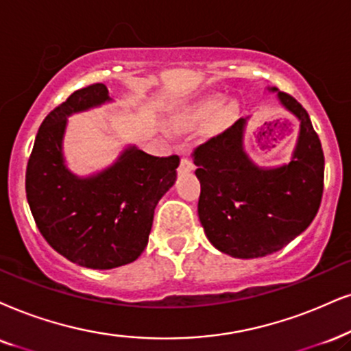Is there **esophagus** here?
Masks as SVG:
<instances>
[{"label":"esophagus","instance_id":"34e87169","mask_svg":"<svg viewBox=\"0 0 351 351\" xmlns=\"http://www.w3.org/2000/svg\"><path fill=\"white\" fill-rule=\"evenodd\" d=\"M193 170H194L193 162L188 160V158H181V163H180V171H181V173H191Z\"/></svg>","mask_w":351,"mask_h":351}]
</instances>
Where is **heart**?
Returning a JSON list of instances; mask_svg holds the SVG:
<instances>
[{
    "instance_id": "heart-1",
    "label": "heart",
    "mask_w": 351,
    "mask_h": 351,
    "mask_svg": "<svg viewBox=\"0 0 351 351\" xmlns=\"http://www.w3.org/2000/svg\"><path fill=\"white\" fill-rule=\"evenodd\" d=\"M238 114V105L232 99L221 100L219 94L202 97L184 106L173 118V126L180 131H191L204 124L207 134H220L230 128Z\"/></svg>"
}]
</instances>
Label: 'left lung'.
Masks as SVG:
<instances>
[{
  "label": "left lung",
  "mask_w": 351,
  "mask_h": 351,
  "mask_svg": "<svg viewBox=\"0 0 351 351\" xmlns=\"http://www.w3.org/2000/svg\"><path fill=\"white\" fill-rule=\"evenodd\" d=\"M267 90L300 121L290 160L277 167L254 163L245 149L250 118L194 150L199 220L208 241L238 259L285 247L311 225L322 199L324 154L308 112L277 87Z\"/></svg>",
  "instance_id": "obj_1"
}]
</instances>
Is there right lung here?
Returning <instances> with one entry per match:
<instances>
[{
    "label": "right lung",
    "instance_id": "obj_1",
    "mask_svg": "<svg viewBox=\"0 0 351 351\" xmlns=\"http://www.w3.org/2000/svg\"><path fill=\"white\" fill-rule=\"evenodd\" d=\"M113 101L104 84L74 92L43 119L25 171L35 223L56 252L87 269L126 265L143 254L154 210L176 181L178 155L154 157L126 145L112 165L79 176L66 165L68 118Z\"/></svg>",
    "mask_w": 351,
    "mask_h": 351
}]
</instances>
